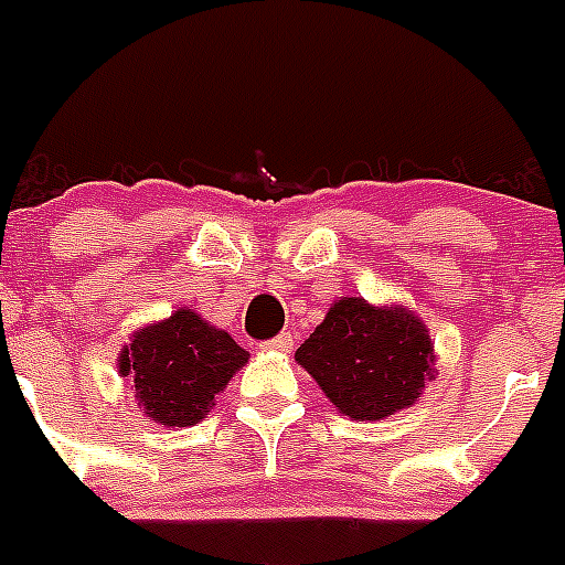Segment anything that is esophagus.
Instances as JSON below:
<instances>
[{"label": "esophagus", "mask_w": 565, "mask_h": 565, "mask_svg": "<svg viewBox=\"0 0 565 565\" xmlns=\"http://www.w3.org/2000/svg\"><path fill=\"white\" fill-rule=\"evenodd\" d=\"M291 344H294L291 333H277L274 339L263 342V348H266V351H291Z\"/></svg>", "instance_id": "obj_1"}]
</instances>
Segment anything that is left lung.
I'll list each match as a JSON object with an SVG mask.
<instances>
[{"instance_id":"1","label":"left lung","mask_w":565,"mask_h":565,"mask_svg":"<svg viewBox=\"0 0 565 565\" xmlns=\"http://www.w3.org/2000/svg\"><path fill=\"white\" fill-rule=\"evenodd\" d=\"M297 362L339 413L379 422L418 402L424 379H433V344L407 308H373L344 297L299 344Z\"/></svg>"}]
</instances>
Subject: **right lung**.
<instances>
[{"label": "right lung", "mask_w": 565, "mask_h": 565, "mask_svg": "<svg viewBox=\"0 0 565 565\" xmlns=\"http://www.w3.org/2000/svg\"><path fill=\"white\" fill-rule=\"evenodd\" d=\"M246 362L248 351L226 331L181 308L135 333L118 367L135 382V398L152 422L189 427L206 416L214 396Z\"/></svg>", "instance_id": "obj_1"}]
</instances>
